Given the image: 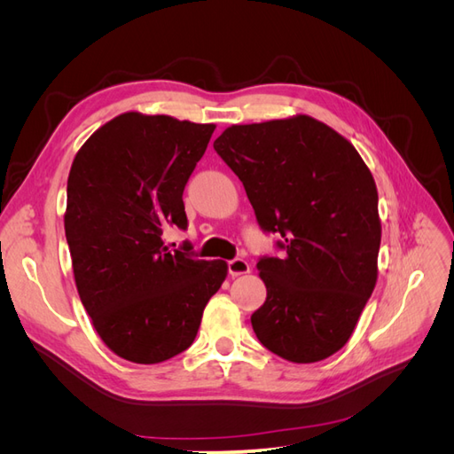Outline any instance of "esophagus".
Returning <instances> with one entry per match:
<instances>
[{
    "label": "esophagus",
    "instance_id": "obj_1",
    "mask_svg": "<svg viewBox=\"0 0 454 454\" xmlns=\"http://www.w3.org/2000/svg\"><path fill=\"white\" fill-rule=\"evenodd\" d=\"M227 267H229V274H231V277H240V274H248V272H250L248 261L240 259V257L231 259L229 263H227Z\"/></svg>",
    "mask_w": 454,
    "mask_h": 454
}]
</instances>
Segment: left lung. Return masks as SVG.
Listing matches in <instances>:
<instances>
[{"label":"left lung","instance_id":"left-lung-1","mask_svg":"<svg viewBox=\"0 0 454 454\" xmlns=\"http://www.w3.org/2000/svg\"><path fill=\"white\" fill-rule=\"evenodd\" d=\"M214 149L239 176L282 257L257 261L267 286L252 314L261 345L312 364L350 339L377 284L379 195L354 145L309 115L232 125Z\"/></svg>","mask_w":454,"mask_h":454}]
</instances>
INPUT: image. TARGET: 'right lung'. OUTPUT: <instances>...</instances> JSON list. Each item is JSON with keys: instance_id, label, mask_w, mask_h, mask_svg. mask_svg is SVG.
I'll return each mask as SVG.
<instances>
[{"instance_id": "1", "label": "right lung", "mask_w": 454, "mask_h": 454, "mask_svg": "<svg viewBox=\"0 0 454 454\" xmlns=\"http://www.w3.org/2000/svg\"><path fill=\"white\" fill-rule=\"evenodd\" d=\"M214 129L129 112L74 159L64 229L75 286L96 333L129 362L159 364L187 350L227 277L225 261L162 242L167 227L187 229L184 189Z\"/></svg>"}]
</instances>
